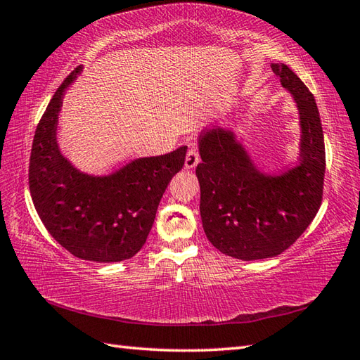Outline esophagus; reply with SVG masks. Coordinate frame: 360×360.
<instances>
[{"mask_svg":"<svg viewBox=\"0 0 360 360\" xmlns=\"http://www.w3.org/2000/svg\"><path fill=\"white\" fill-rule=\"evenodd\" d=\"M198 162H200V153H198V148L195 145H192V147L188 148L187 156H186V168H188V170L190 168H195Z\"/></svg>","mask_w":360,"mask_h":360,"instance_id":"obj_1","label":"esophagus"}]
</instances>
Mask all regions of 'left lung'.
<instances>
[{
	"mask_svg": "<svg viewBox=\"0 0 360 360\" xmlns=\"http://www.w3.org/2000/svg\"><path fill=\"white\" fill-rule=\"evenodd\" d=\"M272 71L297 101L302 125L298 165L264 174L223 128L200 136L201 219L209 241L223 254L250 262L277 257L314 219L323 196L325 142L314 96L286 65Z\"/></svg>",
	"mask_w": 360,
	"mask_h": 360,
	"instance_id": "8db88e82",
	"label": "left lung"
}]
</instances>
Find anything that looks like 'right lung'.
<instances>
[{
    "label": "right lung",
    "instance_id": "obj_1",
    "mask_svg": "<svg viewBox=\"0 0 360 360\" xmlns=\"http://www.w3.org/2000/svg\"><path fill=\"white\" fill-rule=\"evenodd\" d=\"M68 75L38 122L29 162V188L38 217L58 244L88 262L131 258L147 241L168 182L186 160L187 147L141 158L110 176L74 168L57 145L65 89L80 74Z\"/></svg>",
    "mask_w": 360,
    "mask_h": 360
}]
</instances>
